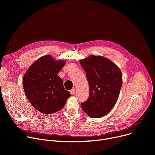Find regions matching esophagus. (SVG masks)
Wrapping results in <instances>:
<instances>
[{"mask_svg":"<svg viewBox=\"0 0 155 155\" xmlns=\"http://www.w3.org/2000/svg\"><path fill=\"white\" fill-rule=\"evenodd\" d=\"M70 94H71V95H74L75 94V88H73V89H71V90L70 91Z\"/></svg>","mask_w":155,"mask_h":155,"instance_id":"obj_1","label":"esophagus"}]
</instances>
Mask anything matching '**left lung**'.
Returning a JSON list of instances; mask_svg holds the SVG:
<instances>
[{
	"label": "left lung",
	"instance_id": "1",
	"mask_svg": "<svg viewBox=\"0 0 155 155\" xmlns=\"http://www.w3.org/2000/svg\"><path fill=\"white\" fill-rule=\"evenodd\" d=\"M80 63L86 72L90 87L88 99L81 104L82 110L92 118H100L111 110L123 84L119 68L101 56H89Z\"/></svg>",
	"mask_w": 155,
	"mask_h": 155
}]
</instances>
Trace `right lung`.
<instances>
[{
	"instance_id": "add662e5",
	"label": "right lung",
	"mask_w": 155,
	"mask_h": 155,
	"mask_svg": "<svg viewBox=\"0 0 155 155\" xmlns=\"http://www.w3.org/2000/svg\"><path fill=\"white\" fill-rule=\"evenodd\" d=\"M64 64L63 60L55 61L51 55H45L32 63L24 75L22 85L28 99L33 107L46 115L62 109L71 95L57 75Z\"/></svg>"
}]
</instances>
